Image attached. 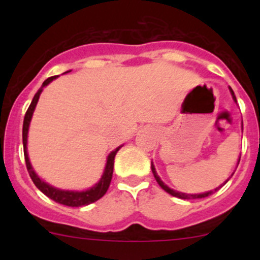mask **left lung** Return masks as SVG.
Returning a JSON list of instances; mask_svg holds the SVG:
<instances>
[{"label":"left lung","instance_id":"1","mask_svg":"<svg viewBox=\"0 0 260 260\" xmlns=\"http://www.w3.org/2000/svg\"><path fill=\"white\" fill-rule=\"evenodd\" d=\"M229 90H230V94H232V96H233V101H234L235 103H237V98H235V94H234V91H233V89L230 88V86H229ZM242 127H243V125H242ZM239 161H240V158L238 159V165H239ZM151 169H152V174H153V176H154V179H156L157 183H158V185L161 186V187L164 188V190L166 191V192H169L170 195L175 196V198L183 199V200H190V199H203V198H206V196H210L211 193H214V192H215V191H217V190H219L220 187H222V186H224L225 183H226L228 181H229L230 177H232L233 175H234V172H235V171L233 172V174H232V176H229V179H228V180H225L224 182H222L221 185L219 186V187L214 188V190H211V191H206V192H203V193H185V192H181V191H176V190H174V188L169 187V186H167L166 183L164 182V181H162L161 179H159V176H158V175H157V171H156V169H154V165H153V162H151Z\"/></svg>","mask_w":260,"mask_h":260}]
</instances>
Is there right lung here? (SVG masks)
I'll return each instance as SVG.
<instances>
[{
    "instance_id": "add662e5",
    "label": "right lung",
    "mask_w": 260,
    "mask_h": 260,
    "mask_svg": "<svg viewBox=\"0 0 260 260\" xmlns=\"http://www.w3.org/2000/svg\"><path fill=\"white\" fill-rule=\"evenodd\" d=\"M57 77H59V75L50 77L45 81H44L43 85H41V88L38 90V93L34 95L32 102H31L27 112H26L25 118H23V125H22L23 154H25L26 167H27V171H28V174H30L31 180H32V182L35 183V186L41 191V192L45 193L48 198L51 199V200H54L55 203H59V204H61V205H65V206H72V208H78V206H85V205H89V204H91V203H95L96 200H99V199L103 198V196L106 195L107 190H108L109 185H111L112 176H113L114 157L122 146L117 147L114 151H112L111 153L108 154V157H107L106 167H104V171H103V175H102L101 180H99L95 185L91 186L90 188H88V190H83V191L61 190V188L54 187V186H51L50 183L45 182V181L38 176V174L35 172V170L32 169V165H31L30 158H28V152H27L28 127H30L31 118H32L34 111H35L36 104H38V102H39V98H40L41 91H43V89L45 88L46 85H49L52 80L56 79Z\"/></svg>"
}]
</instances>
